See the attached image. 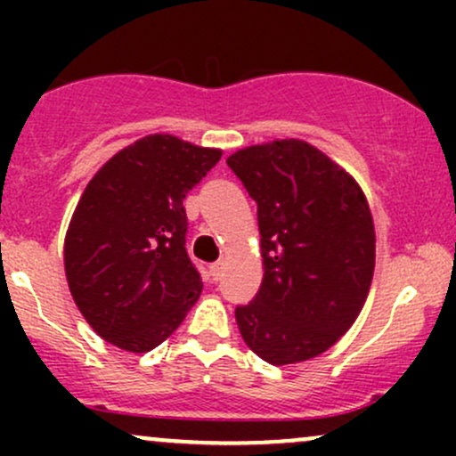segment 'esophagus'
Returning <instances> with one entry per match:
<instances>
[{"label": "esophagus", "mask_w": 456, "mask_h": 456, "mask_svg": "<svg viewBox=\"0 0 456 456\" xmlns=\"http://www.w3.org/2000/svg\"><path fill=\"white\" fill-rule=\"evenodd\" d=\"M223 270H224V264L223 261H216V264L210 265V276L212 281H218L223 276Z\"/></svg>", "instance_id": "1"}]
</instances>
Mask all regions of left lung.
Here are the masks:
<instances>
[{
  "label": "left lung",
  "instance_id": "left-lung-1",
  "mask_svg": "<svg viewBox=\"0 0 456 456\" xmlns=\"http://www.w3.org/2000/svg\"><path fill=\"white\" fill-rule=\"evenodd\" d=\"M257 201L264 281L235 308L244 343L265 362H305L354 326L375 270V224L362 188L300 139H276L227 159Z\"/></svg>",
  "mask_w": 456,
  "mask_h": 456
}]
</instances>
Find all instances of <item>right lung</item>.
<instances>
[{"instance_id": "right-lung-1", "label": "right lung", "mask_w": 456, "mask_h": 456, "mask_svg": "<svg viewBox=\"0 0 456 456\" xmlns=\"http://www.w3.org/2000/svg\"><path fill=\"white\" fill-rule=\"evenodd\" d=\"M167 133L111 156L78 199L64 240L75 305L104 341L145 354L169 338L201 296L186 255L188 191L221 160Z\"/></svg>"}]
</instances>
